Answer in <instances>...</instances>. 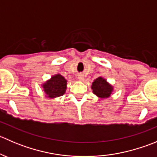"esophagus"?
I'll return each mask as SVG.
<instances>
[{
  "label": "esophagus",
  "instance_id": "34e87169",
  "mask_svg": "<svg viewBox=\"0 0 157 157\" xmlns=\"http://www.w3.org/2000/svg\"><path fill=\"white\" fill-rule=\"evenodd\" d=\"M78 78H79V80H83V75H79V76H78Z\"/></svg>",
  "mask_w": 157,
  "mask_h": 157
}]
</instances>
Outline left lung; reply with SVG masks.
Wrapping results in <instances>:
<instances>
[{
  "label": "left lung",
  "instance_id": "left-lung-1",
  "mask_svg": "<svg viewBox=\"0 0 157 157\" xmlns=\"http://www.w3.org/2000/svg\"><path fill=\"white\" fill-rule=\"evenodd\" d=\"M92 89L94 94L102 98L109 97L112 91V86L107 83L102 77H98L96 80H94L92 85Z\"/></svg>",
  "mask_w": 157,
  "mask_h": 157
}]
</instances>
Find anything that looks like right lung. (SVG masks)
Listing matches in <instances>:
<instances>
[{
    "label": "right lung",
    "mask_w": 157,
    "mask_h": 157,
    "mask_svg": "<svg viewBox=\"0 0 157 157\" xmlns=\"http://www.w3.org/2000/svg\"><path fill=\"white\" fill-rule=\"evenodd\" d=\"M67 80L60 74L54 76L49 81L43 85L44 91L48 97L61 96L65 93Z\"/></svg>",
    "instance_id": "add662e5"
}]
</instances>
